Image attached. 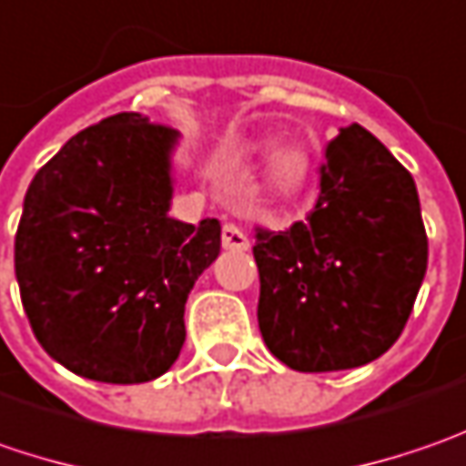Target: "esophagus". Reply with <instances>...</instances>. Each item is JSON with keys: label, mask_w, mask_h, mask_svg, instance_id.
I'll return each mask as SVG.
<instances>
[{"label": "esophagus", "mask_w": 466, "mask_h": 466, "mask_svg": "<svg viewBox=\"0 0 466 466\" xmlns=\"http://www.w3.org/2000/svg\"><path fill=\"white\" fill-rule=\"evenodd\" d=\"M221 245H224L227 250H237V253H242V250H248V248H250V239H248V234L242 232L239 227H234V224H224V229H221Z\"/></svg>", "instance_id": "esophagus-1"}]
</instances>
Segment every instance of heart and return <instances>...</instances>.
Segmentation results:
<instances>
[{
    "mask_svg": "<svg viewBox=\"0 0 466 466\" xmlns=\"http://www.w3.org/2000/svg\"><path fill=\"white\" fill-rule=\"evenodd\" d=\"M310 172H313V164H310L308 148H302L297 143H279L266 156L263 190L268 195V200L279 203V206L294 203L305 193V187L310 182Z\"/></svg>",
    "mask_w": 466,
    "mask_h": 466,
    "instance_id": "1",
    "label": "heart"
}]
</instances>
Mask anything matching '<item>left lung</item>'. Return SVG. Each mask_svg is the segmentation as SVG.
I'll use <instances>...</instances> for the list:
<instances>
[{
    "label": "left lung",
    "instance_id": "obj_1",
    "mask_svg": "<svg viewBox=\"0 0 466 466\" xmlns=\"http://www.w3.org/2000/svg\"><path fill=\"white\" fill-rule=\"evenodd\" d=\"M258 326L299 373L350 370L401 336L428 268L412 174L365 127L326 146L320 193L305 221L255 229Z\"/></svg>",
    "mask_w": 466,
    "mask_h": 466
}]
</instances>
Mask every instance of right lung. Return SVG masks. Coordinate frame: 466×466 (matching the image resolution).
Masks as SVG:
<instances>
[{
	"mask_svg": "<svg viewBox=\"0 0 466 466\" xmlns=\"http://www.w3.org/2000/svg\"><path fill=\"white\" fill-rule=\"evenodd\" d=\"M177 130L122 112L80 130L33 177L15 276L38 344L101 383L164 375L185 302L221 250V224L169 216Z\"/></svg>",
	"mask_w": 466,
	"mask_h": 466,
	"instance_id": "add662e5",
	"label": "right lung"
}]
</instances>
